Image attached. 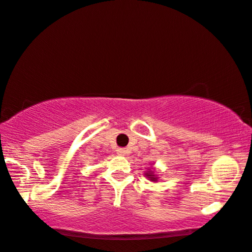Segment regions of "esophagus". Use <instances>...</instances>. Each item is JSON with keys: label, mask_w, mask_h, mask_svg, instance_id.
Returning a JSON list of instances; mask_svg holds the SVG:
<instances>
[{"label": "esophagus", "mask_w": 252, "mask_h": 252, "mask_svg": "<svg viewBox=\"0 0 252 252\" xmlns=\"http://www.w3.org/2000/svg\"><path fill=\"white\" fill-rule=\"evenodd\" d=\"M117 154H120V156H126V149H119V150H117Z\"/></svg>", "instance_id": "1"}]
</instances>
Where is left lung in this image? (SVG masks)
<instances>
[{"label":"left lung","instance_id":"left-lung-1","mask_svg":"<svg viewBox=\"0 0 252 252\" xmlns=\"http://www.w3.org/2000/svg\"><path fill=\"white\" fill-rule=\"evenodd\" d=\"M145 176L147 177V179H150L151 181H153V182H156V181L158 180L157 175H156V174H154L153 170H151V169H149V172L145 173Z\"/></svg>","mask_w":252,"mask_h":252}]
</instances>
